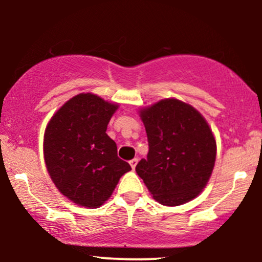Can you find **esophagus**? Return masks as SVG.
Returning a JSON list of instances; mask_svg holds the SVG:
<instances>
[{
    "label": "esophagus",
    "mask_w": 262,
    "mask_h": 262,
    "mask_svg": "<svg viewBox=\"0 0 262 262\" xmlns=\"http://www.w3.org/2000/svg\"><path fill=\"white\" fill-rule=\"evenodd\" d=\"M138 161H139V160H138V159H137V158H134V159H133V160H130V161H129V164H130L132 169H135V166H137Z\"/></svg>",
    "instance_id": "34e87169"
}]
</instances>
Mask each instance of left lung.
Masks as SVG:
<instances>
[{"label":"left lung","mask_w":262,"mask_h":262,"mask_svg":"<svg viewBox=\"0 0 262 262\" xmlns=\"http://www.w3.org/2000/svg\"><path fill=\"white\" fill-rule=\"evenodd\" d=\"M149 152L135 171L154 200L180 206L206 187L217 155L212 129L196 108L176 98L140 110Z\"/></svg>","instance_id":"1"}]
</instances>
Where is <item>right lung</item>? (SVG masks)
Here are the masks:
<instances>
[{
  "mask_svg": "<svg viewBox=\"0 0 262 262\" xmlns=\"http://www.w3.org/2000/svg\"><path fill=\"white\" fill-rule=\"evenodd\" d=\"M117 103L80 93L56 111L44 133V160L56 188L79 206L98 208L132 170L117 155L107 125Z\"/></svg>",
  "mask_w": 262,
  "mask_h": 262,
  "instance_id": "right-lung-1",
  "label": "right lung"
}]
</instances>
